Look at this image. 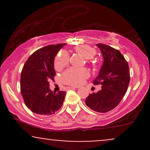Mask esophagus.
Masks as SVG:
<instances>
[{
	"mask_svg": "<svg viewBox=\"0 0 150 150\" xmlns=\"http://www.w3.org/2000/svg\"><path fill=\"white\" fill-rule=\"evenodd\" d=\"M66 89H68V90H70V89H75L76 88H75V87H68Z\"/></svg>",
	"mask_w": 150,
	"mask_h": 150,
	"instance_id": "1",
	"label": "esophagus"
}]
</instances>
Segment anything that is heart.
I'll list each match as a JSON object with an SVG mask.
<instances>
[{
	"mask_svg": "<svg viewBox=\"0 0 150 150\" xmlns=\"http://www.w3.org/2000/svg\"><path fill=\"white\" fill-rule=\"evenodd\" d=\"M75 51L81 55L86 59H92L96 54V51L91 46L87 45H80L75 47ZM69 63V56L65 51H61L58 53L54 62L55 69L61 70ZM88 70L85 68H70L64 72L61 75V80L67 85L78 86L82 84L89 77Z\"/></svg>",
	"mask_w": 150,
	"mask_h": 150,
	"instance_id": "heart-1",
	"label": "heart"
}]
</instances>
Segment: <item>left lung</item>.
Masks as SVG:
<instances>
[{
	"mask_svg": "<svg viewBox=\"0 0 150 150\" xmlns=\"http://www.w3.org/2000/svg\"><path fill=\"white\" fill-rule=\"evenodd\" d=\"M96 46L102 53L103 65L93 84L101 85V89L86 98L88 107L99 113L111 111L118 106L128 89L130 70L124 56L111 46L103 44Z\"/></svg>",
	"mask_w": 150,
	"mask_h": 150,
	"instance_id": "8db88e82",
	"label": "left lung"
}]
</instances>
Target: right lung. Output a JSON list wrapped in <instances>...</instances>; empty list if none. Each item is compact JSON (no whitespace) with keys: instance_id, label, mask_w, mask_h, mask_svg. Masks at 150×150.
I'll use <instances>...</instances> for the list:
<instances>
[{"instance_id":"add662e5","label":"right lung","mask_w":150,"mask_h":150,"mask_svg":"<svg viewBox=\"0 0 150 150\" xmlns=\"http://www.w3.org/2000/svg\"><path fill=\"white\" fill-rule=\"evenodd\" d=\"M65 44L49 45L37 50L24 65L20 77V90L26 106L33 113L49 116L59 110L66 92H53L49 80H53L54 58Z\"/></svg>"}]
</instances>
